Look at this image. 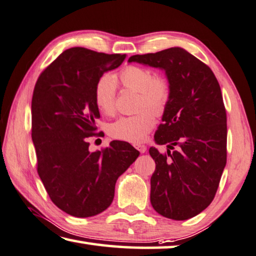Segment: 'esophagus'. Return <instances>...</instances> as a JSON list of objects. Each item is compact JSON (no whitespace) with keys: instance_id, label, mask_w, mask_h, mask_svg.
Masks as SVG:
<instances>
[{"instance_id":"1","label":"esophagus","mask_w":256,"mask_h":256,"mask_svg":"<svg viewBox=\"0 0 256 256\" xmlns=\"http://www.w3.org/2000/svg\"><path fill=\"white\" fill-rule=\"evenodd\" d=\"M135 147H136V148H137L138 150L140 152V153H145L146 150H147L145 145H135Z\"/></svg>"}]
</instances>
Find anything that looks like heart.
<instances>
[{
	"label": "heart",
	"instance_id": "heart-1",
	"mask_svg": "<svg viewBox=\"0 0 256 256\" xmlns=\"http://www.w3.org/2000/svg\"><path fill=\"white\" fill-rule=\"evenodd\" d=\"M120 80L126 88L140 93L138 110L142 111L135 116H122L114 121L110 126L109 134L116 140L140 144L145 140L155 124L154 114L142 109L148 107L155 114H160L168 100V84L164 78H154L150 70L140 66L126 67L120 73ZM116 88V78L112 75H102L98 80L94 88V100L102 114H112L114 112Z\"/></svg>",
	"mask_w": 256,
	"mask_h": 256
}]
</instances>
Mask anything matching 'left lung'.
Returning a JSON list of instances; mask_svg holds the SVG:
<instances>
[{"label": "left lung", "mask_w": 256, "mask_h": 256, "mask_svg": "<svg viewBox=\"0 0 256 256\" xmlns=\"http://www.w3.org/2000/svg\"><path fill=\"white\" fill-rule=\"evenodd\" d=\"M165 72L170 96L150 147L156 168L150 178V204L162 216L186 220L212 204L227 160V118L222 90L209 67L181 47L134 55ZM172 152H171L170 150Z\"/></svg>", "instance_id": "1"}]
</instances>
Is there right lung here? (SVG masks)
Masks as SVG:
<instances>
[{
    "label": "right lung",
    "instance_id": "right-lung-1",
    "mask_svg": "<svg viewBox=\"0 0 256 256\" xmlns=\"http://www.w3.org/2000/svg\"><path fill=\"white\" fill-rule=\"evenodd\" d=\"M126 55L86 48L66 49L40 74L31 102L38 174L54 204L70 216L92 217L109 207L116 182L140 156L126 142L90 152L100 112L98 80L119 67Z\"/></svg>",
    "mask_w": 256,
    "mask_h": 256
}]
</instances>
